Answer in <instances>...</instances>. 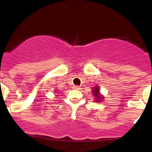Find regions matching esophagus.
I'll use <instances>...</instances> for the list:
<instances>
[{
	"label": "esophagus",
	"instance_id": "esophagus-1",
	"mask_svg": "<svg viewBox=\"0 0 152 152\" xmlns=\"http://www.w3.org/2000/svg\"><path fill=\"white\" fill-rule=\"evenodd\" d=\"M73 88H74V89H75V90H80V89H81V88H80V87L78 86H74V87H73Z\"/></svg>",
	"mask_w": 152,
	"mask_h": 152
}]
</instances>
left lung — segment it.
<instances>
[{"mask_svg":"<svg viewBox=\"0 0 152 152\" xmlns=\"http://www.w3.org/2000/svg\"><path fill=\"white\" fill-rule=\"evenodd\" d=\"M92 94L95 97V101L96 102H102V100L103 99V96L100 94V90H99V88L98 86H95L92 90Z\"/></svg>","mask_w":152,"mask_h":152,"instance_id":"left-lung-1","label":"left lung"}]
</instances>
